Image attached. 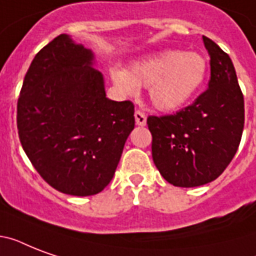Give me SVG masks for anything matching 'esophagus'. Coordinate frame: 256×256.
I'll return each instance as SVG.
<instances>
[{
  "label": "esophagus",
  "mask_w": 256,
  "mask_h": 256,
  "mask_svg": "<svg viewBox=\"0 0 256 256\" xmlns=\"http://www.w3.org/2000/svg\"><path fill=\"white\" fill-rule=\"evenodd\" d=\"M134 116H136V124H138V126H144V124H146V116H144V112L136 110V112H134Z\"/></svg>",
  "instance_id": "34e87169"
}]
</instances>
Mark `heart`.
I'll use <instances>...</instances> for the list:
<instances>
[{
    "label": "heart",
    "instance_id": "b5f03b06",
    "mask_svg": "<svg viewBox=\"0 0 256 256\" xmlns=\"http://www.w3.org/2000/svg\"><path fill=\"white\" fill-rule=\"evenodd\" d=\"M112 80L124 94H136L148 86L152 106L175 112L190 102L206 80L207 62L195 52L164 50L130 65L128 72L112 70Z\"/></svg>",
    "mask_w": 256,
    "mask_h": 256
}]
</instances>
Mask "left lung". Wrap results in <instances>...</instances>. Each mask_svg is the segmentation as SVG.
<instances>
[{
    "label": "left lung",
    "mask_w": 256,
    "mask_h": 256,
    "mask_svg": "<svg viewBox=\"0 0 256 256\" xmlns=\"http://www.w3.org/2000/svg\"><path fill=\"white\" fill-rule=\"evenodd\" d=\"M210 56L208 88L171 116L148 118L152 160L178 187L212 182L230 164L244 126V100L228 54L203 36Z\"/></svg>",
    "instance_id": "1"
}]
</instances>
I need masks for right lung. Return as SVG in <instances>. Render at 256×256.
<instances>
[{"instance_id": "add662e5", "label": "right lung", "mask_w": 256, "mask_h": 256, "mask_svg": "<svg viewBox=\"0 0 256 256\" xmlns=\"http://www.w3.org/2000/svg\"><path fill=\"white\" fill-rule=\"evenodd\" d=\"M94 54L61 34L36 54L17 104L26 156L56 190L98 194L114 176L134 128V104L106 98Z\"/></svg>"}]
</instances>
